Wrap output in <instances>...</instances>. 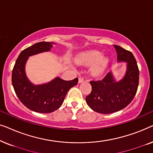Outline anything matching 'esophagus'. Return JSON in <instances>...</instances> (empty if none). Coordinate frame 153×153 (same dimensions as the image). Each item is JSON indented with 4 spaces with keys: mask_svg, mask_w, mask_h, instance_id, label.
Here are the masks:
<instances>
[{
    "mask_svg": "<svg viewBox=\"0 0 153 153\" xmlns=\"http://www.w3.org/2000/svg\"><path fill=\"white\" fill-rule=\"evenodd\" d=\"M84 78H83V77H82V76H79V83H81V82H83V81H84Z\"/></svg>",
    "mask_w": 153,
    "mask_h": 153,
    "instance_id": "obj_1",
    "label": "esophagus"
}]
</instances>
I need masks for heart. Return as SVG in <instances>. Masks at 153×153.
I'll use <instances>...</instances> for the list:
<instances>
[{
    "label": "heart",
    "mask_w": 153,
    "mask_h": 153,
    "mask_svg": "<svg viewBox=\"0 0 153 153\" xmlns=\"http://www.w3.org/2000/svg\"><path fill=\"white\" fill-rule=\"evenodd\" d=\"M77 61L88 65H91L92 72L94 74H100L105 69L108 59L102 57V53L98 51H89L81 53L77 58Z\"/></svg>",
    "instance_id": "1"
}]
</instances>
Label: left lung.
Here are the masks:
<instances>
[{"instance_id":"left-lung-1","label":"left lung","mask_w":153,"mask_h":153,"mask_svg":"<svg viewBox=\"0 0 153 153\" xmlns=\"http://www.w3.org/2000/svg\"><path fill=\"white\" fill-rule=\"evenodd\" d=\"M114 46L118 61L127 62V71L118 82L111 72L102 80L90 81L92 91L85 97V101L92 109L100 114H111L126 107L134 97L139 85V70L134 56L131 51Z\"/></svg>"}]
</instances>
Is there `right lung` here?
Instances as JSON below:
<instances>
[{"label": "right lung", "instance_id": "1", "mask_svg": "<svg viewBox=\"0 0 153 153\" xmlns=\"http://www.w3.org/2000/svg\"><path fill=\"white\" fill-rule=\"evenodd\" d=\"M52 42H41L23 50L12 70V83L15 93L22 103L37 113H51L62 105L67 93L78 83V78L65 81L56 77L46 84L35 85L26 76L25 64L28 56L49 51Z\"/></svg>", "mask_w": 153, "mask_h": 153}]
</instances>
